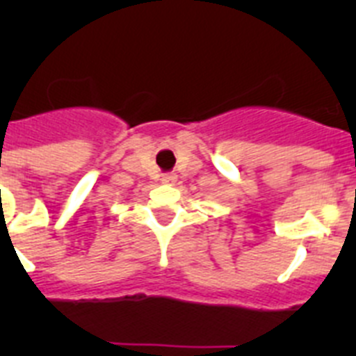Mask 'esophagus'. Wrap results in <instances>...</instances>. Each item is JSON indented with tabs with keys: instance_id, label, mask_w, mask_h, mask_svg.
Listing matches in <instances>:
<instances>
[{
	"instance_id": "obj_1",
	"label": "esophagus",
	"mask_w": 356,
	"mask_h": 356,
	"mask_svg": "<svg viewBox=\"0 0 356 356\" xmlns=\"http://www.w3.org/2000/svg\"><path fill=\"white\" fill-rule=\"evenodd\" d=\"M176 180H178V176H176L175 172H168V175L162 176V184H165V185L176 184Z\"/></svg>"
}]
</instances>
